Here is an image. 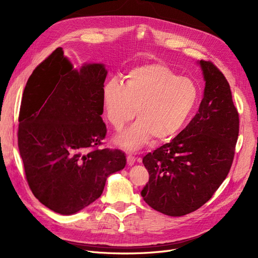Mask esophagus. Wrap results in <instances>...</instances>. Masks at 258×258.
Listing matches in <instances>:
<instances>
[{
    "instance_id": "obj_1",
    "label": "esophagus",
    "mask_w": 258,
    "mask_h": 258,
    "mask_svg": "<svg viewBox=\"0 0 258 258\" xmlns=\"http://www.w3.org/2000/svg\"><path fill=\"white\" fill-rule=\"evenodd\" d=\"M126 159H127V165L128 166H133L136 163V157L133 156V155H127Z\"/></svg>"
}]
</instances>
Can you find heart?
Here are the masks:
<instances>
[{
  "label": "heart",
  "mask_w": 258,
  "mask_h": 258,
  "mask_svg": "<svg viewBox=\"0 0 258 258\" xmlns=\"http://www.w3.org/2000/svg\"><path fill=\"white\" fill-rule=\"evenodd\" d=\"M198 99L192 81L158 62L138 64L124 76V84L112 79L103 87L105 113L114 128L121 130L136 110L138 120L114 137V142L127 151L139 150L151 137L165 141L178 134Z\"/></svg>",
  "instance_id": "b5f03b06"
}]
</instances>
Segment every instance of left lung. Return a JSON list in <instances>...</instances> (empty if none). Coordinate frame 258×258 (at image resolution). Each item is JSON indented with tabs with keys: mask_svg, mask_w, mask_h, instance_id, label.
<instances>
[{
	"mask_svg": "<svg viewBox=\"0 0 258 258\" xmlns=\"http://www.w3.org/2000/svg\"><path fill=\"white\" fill-rule=\"evenodd\" d=\"M198 64L205 82L199 112L169 144L142 159L150 177L141 197L171 217L192 213L213 197L231 169L239 133V116L224 75L211 61Z\"/></svg>",
	"mask_w": 258,
	"mask_h": 258,
	"instance_id": "1",
	"label": "left lung"
}]
</instances>
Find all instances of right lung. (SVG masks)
I'll use <instances>...</instances> for the list:
<instances>
[{"instance_id": "1", "label": "right lung", "mask_w": 258, "mask_h": 258, "mask_svg": "<svg viewBox=\"0 0 258 258\" xmlns=\"http://www.w3.org/2000/svg\"><path fill=\"white\" fill-rule=\"evenodd\" d=\"M104 63L73 67L61 47L36 67L23 91L18 147L28 186L51 211L73 215L99 199L107 177L126 165L120 150L98 149Z\"/></svg>"}]
</instances>
